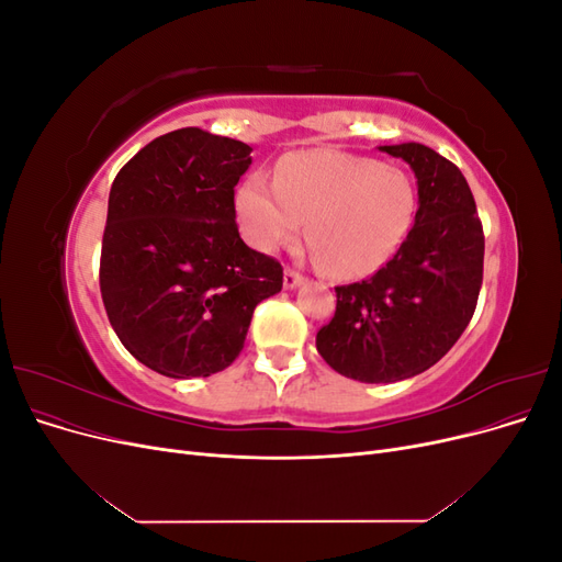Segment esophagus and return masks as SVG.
I'll list each match as a JSON object with an SVG mask.
<instances>
[{"label":"esophagus","mask_w":562,"mask_h":562,"mask_svg":"<svg viewBox=\"0 0 562 562\" xmlns=\"http://www.w3.org/2000/svg\"><path fill=\"white\" fill-rule=\"evenodd\" d=\"M300 283H302V274H300V271L288 267V269L283 271V288H288V291H293V288H297Z\"/></svg>","instance_id":"1"}]
</instances>
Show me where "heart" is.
Returning a JSON list of instances; mask_svg holds the SVG:
<instances>
[{
    "label": "heart",
    "mask_w": 562,
    "mask_h": 562,
    "mask_svg": "<svg viewBox=\"0 0 562 562\" xmlns=\"http://www.w3.org/2000/svg\"><path fill=\"white\" fill-rule=\"evenodd\" d=\"M415 184L405 171L345 151H302L277 166L271 184L248 176L236 192L246 239L265 252L307 239L333 277H363L394 258L413 229Z\"/></svg>",
    "instance_id": "1"
}]
</instances>
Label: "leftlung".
<instances>
[{
    "mask_svg": "<svg viewBox=\"0 0 562 562\" xmlns=\"http://www.w3.org/2000/svg\"><path fill=\"white\" fill-rule=\"evenodd\" d=\"M380 149L415 171V225L370 279L335 288V316L316 333L323 361L368 384L415 378L443 359L475 312L485 255L462 171L419 143Z\"/></svg>",
    "mask_w": 562,
    "mask_h": 562,
    "instance_id": "left-lung-1",
    "label": "left lung"
}]
</instances>
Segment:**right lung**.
<instances>
[{
    "instance_id": "1",
    "label": "right lung",
    "mask_w": 562,
    "mask_h": 562,
    "mask_svg": "<svg viewBox=\"0 0 562 562\" xmlns=\"http://www.w3.org/2000/svg\"><path fill=\"white\" fill-rule=\"evenodd\" d=\"M241 140L196 126L145 145L116 173L100 252V293L122 345L159 375L209 378L244 349L252 312L283 267L244 244L234 187Z\"/></svg>"
}]
</instances>
